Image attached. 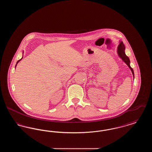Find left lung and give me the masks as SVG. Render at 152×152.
Listing matches in <instances>:
<instances>
[{
  "instance_id": "8db88e82",
  "label": "left lung",
  "mask_w": 152,
  "mask_h": 152,
  "mask_svg": "<svg viewBox=\"0 0 152 152\" xmlns=\"http://www.w3.org/2000/svg\"><path fill=\"white\" fill-rule=\"evenodd\" d=\"M125 45L123 43V42H121L120 41V44L118 45V47H117V53H118V55L120 58H121L122 59L123 61L126 64V65L128 66V67L129 68L132 72L133 74V78H134V71H133V69L131 68L130 65V60H129V58H128L125 53Z\"/></svg>"
}]
</instances>
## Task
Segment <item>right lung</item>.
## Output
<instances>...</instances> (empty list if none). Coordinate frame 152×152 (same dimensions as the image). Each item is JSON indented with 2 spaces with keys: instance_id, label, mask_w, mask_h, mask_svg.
<instances>
[{
  "instance_id": "obj_1",
  "label": "right lung",
  "mask_w": 152,
  "mask_h": 152,
  "mask_svg": "<svg viewBox=\"0 0 152 152\" xmlns=\"http://www.w3.org/2000/svg\"><path fill=\"white\" fill-rule=\"evenodd\" d=\"M22 58H23V57H22V58H21L20 60H18V61H17V63H16V65H15V68H16V65H17V64H18V63H19V61H20L22 60Z\"/></svg>"
}]
</instances>
